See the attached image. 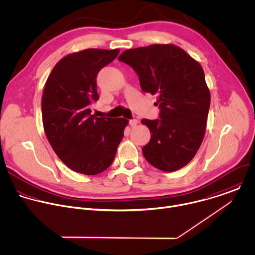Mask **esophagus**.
Wrapping results in <instances>:
<instances>
[{"mask_svg": "<svg viewBox=\"0 0 255 255\" xmlns=\"http://www.w3.org/2000/svg\"><path fill=\"white\" fill-rule=\"evenodd\" d=\"M128 123H129V126H130L131 128H134V127H136V125L138 124V121L135 120V119H132V120H129Z\"/></svg>", "mask_w": 255, "mask_h": 255, "instance_id": "34e87169", "label": "esophagus"}]
</instances>
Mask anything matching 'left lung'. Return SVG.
Wrapping results in <instances>:
<instances>
[{
	"label": "left lung",
	"mask_w": 255,
	"mask_h": 255,
	"mask_svg": "<svg viewBox=\"0 0 255 255\" xmlns=\"http://www.w3.org/2000/svg\"><path fill=\"white\" fill-rule=\"evenodd\" d=\"M119 61L132 68L144 93L156 96L159 119L141 120L150 131L143 156L162 171L183 167L202 142L210 106L201 66L174 45L127 50Z\"/></svg>",
	"instance_id": "obj_1"
}]
</instances>
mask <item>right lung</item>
<instances>
[{"instance_id": "add662e5", "label": "right lung", "mask_w": 255, "mask_h": 255, "mask_svg": "<svg viewBox=\"0 0 255 255\" xmlns=\"http://www.w3.org/2000/svg\"><path fill=\"white\" fill-rule=\"evenodd\" d=\"M120 50L88 49L63 58L49 76L42 99L46 135L60 159L76 172L95 175L114 161L128 120L97 118V76Z\"/></svg>"}]
</instances>
